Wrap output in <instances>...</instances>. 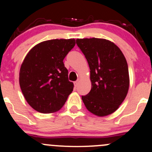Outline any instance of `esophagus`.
<instances>
[{
    "label": "esophagus",
    "mask_w": 152,
    "mask_h": 152,
    "mask_svg": "<svg viewBox=\"0 0 152 152\" xmlns=\"http://www.w3.org/2000/svg\"><path fill=\"white\" fill-rule=\"evenodd\" d=\"M79 81H80V79H77V80H76V82H74V85H75V87H77L78 85H79Z\"/></svg>",
    "instance_id": "obj_1"
}]
</instances>
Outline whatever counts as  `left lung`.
<instances>
[{
  "mask_svg": "<svg viewBox=\"0 0 152 152\" xmlns=\"http://www.w3.org/2000/svg\"><path fill=\"white\" fill-rule=\"evenodd\" d=\"M76 44L90 70L91 90L82 96L86 108L101 117L112 114L124 102L129 87L125 56L115 44L105 39H77Z\"/></svg>",
  "mask_w": 152,
  "mask_h": 152,
  "instance_id": "1",
  "label": "left lung"
}]
</instances>
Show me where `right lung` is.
<instances>
[{
  "instance_id": "add662e5",
  "label": "right lung",
  "mask_w": 152,
  "mask_h": 152,
  "mask_svg": "<svg viewBox=\"0 0 152 152\" xmlns=\"http://www.w3.org/2000/svg\"><path fill=\"white\" fill-rule=\"evenodd\" d=\"M76 45L74 39H50L32 48L20 70L19 82L28 104L41 113L60 110L72 93L73 83L63 60Z\"/></svg>"
}]
</instances>
